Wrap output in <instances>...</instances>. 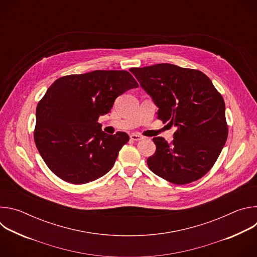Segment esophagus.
I'll return each mask as SVG.
<instances>
[{
    "label": "esophagus",
    "instance_id": "obj_1",
    "mask_svg": "<svg viewBox=\"0 0 257 257\" xmlns=\"http://www.w3.org/2000/svg\"><path fill=\"white\" fill-rule=\"evenodd\" d=\"M130 139H131L132 141H139V140L142 139V136L139 135V134H136V133H132V134L130 135Z\"/></svg>",
    "mask_w": 257,
    "mask_h": 257
}]
</instances>
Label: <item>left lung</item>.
I'll use <instances>...</instances> for the list:
<instances>
[{
  "label": "left lung",
  "instance_id": "1",
  "mask_svg": "<svg viewBox=\"0 0 257 257\" xmlns=\"http://www.w3.org/2000/svg\"><path fill=\"white\" fill-rule=\"evenodd\" d=\"M130 72L159 107L158 119L177 128L171 143L163 137L153 138L157 150L148 159L150 170L178 185L203 177L228 137L221 93L198 70L163 63Z\"/></svg>",
  "mask_w": 257,
  "mask_h": 257
}]
</instances>
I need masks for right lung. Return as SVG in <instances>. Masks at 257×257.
<instances>
[{"label":"right lung","instance_id":"right-lung-1","mask_svg":"<svg viewBox=\"0 0 257 257\" xmlns=\"http://www.w3.org/2000/svg\"><path fill=\"white\" fill-rule=\"evenodd\" d=\"M137 87L127 71L95 70L57 79L36 107L34 142L49 169L72 184L92 182L111 170L129 136L104 133L97 120L119 95Z\"/></svg>","mask_w":257,"mask_h":257}]
</instances>
